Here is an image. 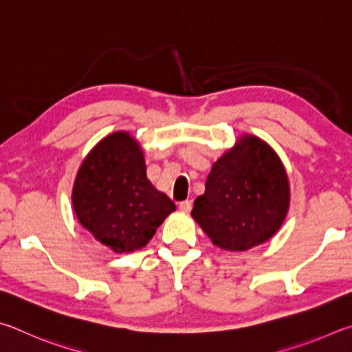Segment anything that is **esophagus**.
Masks as SVG:
<instances>
[{
	"label": "esophagus",
	"mask_w": 352,
	"mask_h": 352,
	"mask_svg": "<svg viewBox=\"0 0 352 352\" xmlns=\"http://www.w3.org/2000/svg\"><path fill=\"white\" fill-rule=\"evenodd\" d=\"M192 207H193V204H192V201H182V202H179V208L182 212H186V213H188L190 210H192Z\"/></svg>",
	"instance_id": "1"
}]
</instances>
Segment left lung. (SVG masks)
<instances>
[{"mask_svg":"<svg viewBox=\"0 0 352 352\" xmlns=\"http://www.w3.org/2000/svg\"><path fill=\"white\" fill-rule=\"evenodd\" d=\"M289 201V179L278 154L245 134L213 164L192 217L214 245L244 252L278 232Z\"/></svg>","mask_w":352,"mask_h":352,"instance_id":"8db88e82","label":"left lung"}]
</instances>
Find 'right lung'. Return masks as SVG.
Returning <instances> with one entry per match:
<instances>
[{
    "label": "right lung",
    "instance_id": "1",
    "mask_svg": "<svg viewBox=\"0 0 352 352\" xmlns=\"http://www.w3.org/2000/svg\"><path fill=\"white\" fill-rule=\"evenodd\" d=\"M72 206L80 224L117 254L144 248L176 210L148 181L144 151L125 131L107 135L85 157Z\"/></svg>",
    "mask_w": 352,
    "mask_h": 352
}]
</instances>
